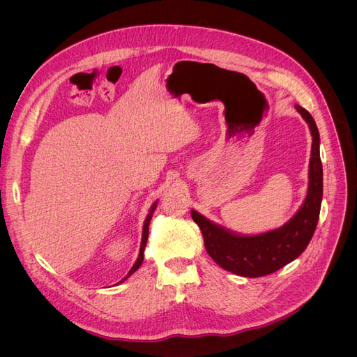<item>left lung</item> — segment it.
<instances>
[{"mask_svg": "<svg viewBox=\"0 0 357 357\" xmlns=\"http://www.w3.org/2000/svg\"><path fill=\"white\" fill-rule=\"evenodd\" d=\"M307 121L311 136L308 191L304 204L282 227L255 236L238 234L218 226L192 210L191 215L201 229L204 245L218 266L231 273L259 278L276 272L301 255L315 231L323 199V165L320 159V133L310 112L295 105Z\"/></svg>", "mask_w": 357, "mask_h": 357, "instance_id": "8db88e82", "label": "left lung"}]
</instances>
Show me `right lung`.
<instances>
[{"label":"right lung","instance_id":"add662e5","mask_svg":"<svg viewBox=\"0 0 357 357\" xmlns=\"http://www.w3.org/2000/svg\"><path fill=\"white\" fill-rule=\"evenodd\" d=\"M156 207H158V201H155V202H153V205H152V207H150V210H149V214H147V217H146V220H144V224H143V234H142V245H140V252H139V257H137V260H136V264L133 265V268L130 269V272L126 275V278L120 280L119 284H121L123 280H126L128 276L133 275V273H135V272H136V271L140 268V265H142L143 257H144V248H146L147 237H149V224H150V220H152V215H153V211L156 210Z\"/></svg>","mask_w":357,"mask_h":357}]
</instances>
